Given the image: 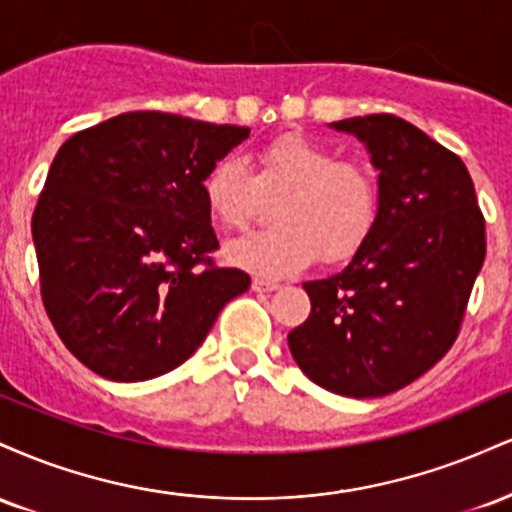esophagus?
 Listing matches in <instances>:
<instances>
[{"mask_svg": "<svg viewBox=\"0 0 512 512\" xmlns=\"http://www.w3.org/2000/svg\"><path fill=\"white\" fill-rule=\"evenodd\" d=\"M276 289H279V284H276V281L260 279V276H255V279H252V291H257V293H272V291H276Z\"/></svg>", "mask_w": 512, "mask_h": 512, "instance_id": "34e87169", "label": "esophagus"}]
</instances>
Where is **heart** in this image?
I'll return each mask as SVG.
<instances>
[{
	"label": "heart",
	"mask_w": 512,
	"mask_h": 512,
	"mask_svg": "<svg viewBox=\"0 0 512 512\" xmlns=\"http://www.w3.org/2000/svg\"><path fill=\"white\" fill-rule=\"evenodd\" d=\"M279 226L233 240L226 260L260 276L301 272L317 257L344 262L354 257L378 223L380 192L368 168L337 161L327 146L284 134L264 144L255 170L236 156H223L202 180L209 216L223 228H245L262 195H279Z\"/></svg>",
	"instance_id": "b5f03b06"
}]
</instances>
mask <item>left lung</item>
Segmentation results:
<instances>
[{
  "instance_id": "left-lung-1",
  "label": "left lung",
  "mask_w": 512,
  "mask_h": 512,
  "mask_svg": "<svg viewBox=\"0 0 512 512\" xmlns=\"http://www.w3.org/2000/svg\"><path fill=\"white\" fill-rule=\"evenodd\" d=\"M378 170V223L339 274L305 281L310 315L289 332L298 368L344 397L414 383L455 344L484 264V216L467 166L395 115L332 122Z\"/></svg>"
}]
</instances>
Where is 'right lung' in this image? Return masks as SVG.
Instances as JSON below:
<instances>
[{"label":"right lung","instance_id":"1","mask_svg":"<svg viewBox=\"0 0 512 512\" xmlns=\"http://www.w3.org/2000/svg\"><path fill=\"white\" fill-rule=\"evenodd\" d=\"M248 127L139 110L60 146L33 211L40 293L72 354L115 383L178 368L250 289L219 248L202 180Z\"/></svg>","mask_w":512,"mask_h":512}]
</instances>
